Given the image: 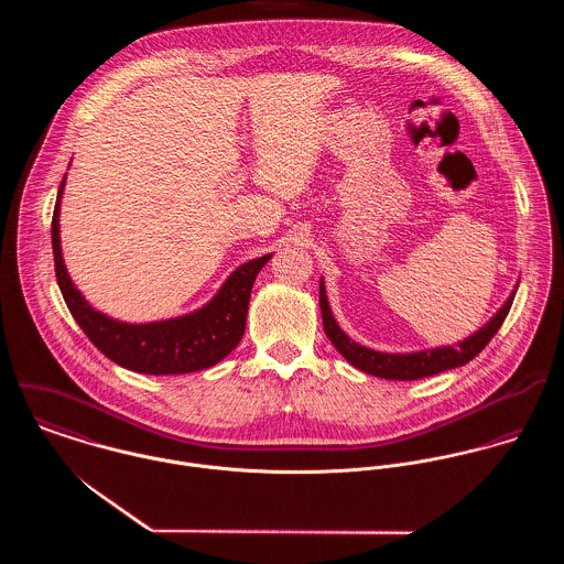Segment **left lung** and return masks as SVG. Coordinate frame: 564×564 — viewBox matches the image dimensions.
<instances>
[{
    "label": "left lung",
    "instance_id": "1",
    "mask_svg": "<svg viewBox=\"0 0 564 564\" xmlns=\"http://www.w3.org/2000/svg\"><path fill=\"white\" fill-rule=\"evenodd\" d=\"M519 284H514L517 289ZM514 293H510V297L503 302V306L484 323L478 332H474L471 336H467L465 340H458L456 345H443V347H432V349H419V351H405V354H393V351H378L371 347H365L360 343H356L354 338H349L340 325L334 319L327 295H325V282H319V306H322L323 329L329 338V343L336 347V351L356 369L376 376V378H384V380H421L427 376H436L441 371L454 369V367H463L469 360H474L484 347L488 345V340L497 334V329L501 327V323L506 319Z\"/></svg>",
    "mask_w": 564,
    "mask_h": 564
}]
</instances>
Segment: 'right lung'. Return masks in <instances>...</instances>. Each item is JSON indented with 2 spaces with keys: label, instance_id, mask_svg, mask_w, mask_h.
I'll return each mask as SVG.
<instances>
[{
  "label": "right lung",
  "instance_id": "add662e5",
  "mask_svg": "<svg viewBox=\"0 0 564 564\" xmlns=\"http://www.w3.org/2000/svg\"><path fill=\"white\" fill-rule=\"evenodd\" d=\"M65 180L67 175L63 177L52 219L56 280L67 308L88 340L119 367L148 376L193 373L221 362L241 343L251 286L271 253L235 269L217 295L188 315L150 323L112 319L84 300L65 267L61 247V199Z\"/></svg>",
  "mask_w": 564,
  "mask_h": 564
}]
</instances>
